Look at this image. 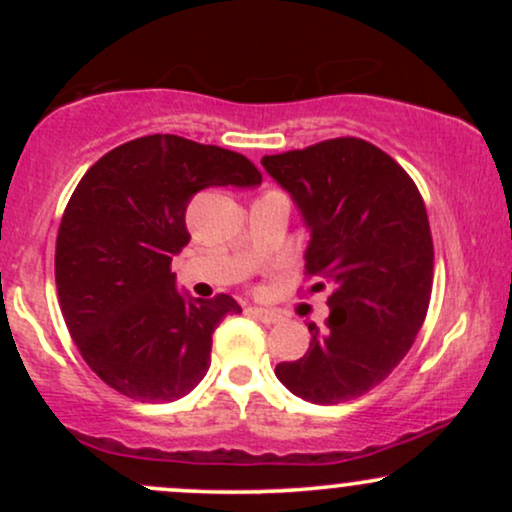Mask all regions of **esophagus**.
Wrapping results in <instances>:
<instances>
[{"label": "esophagus", "mask_w": 512, "mask_h": 512, "mask_svg": "<svg viewBox=\"0 0 512 512\" xmlns=\"http://www.w3.org/2000/svg\"><path fill=\"white\" fill-rule=\"evenodd\" d=\"M252 317H257V320L262 322V325H276V322H281V315L274 313V310H264V308H250Z\"/></svg>", "instance_id": "esophagus-1"}]
</instances>
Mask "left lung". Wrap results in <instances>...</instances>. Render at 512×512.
Wrapping results in <instances>:
<instances>
[{
  "label": "left lung",
  "instance_id": "1",
  "mask_svg": "<svg viewBox=\"0 0 512 512\" xmlns=\"http://www.w3.org/2000/svg\"><path fill=\"white\" fill-rule=\"evenodd\" d=\"M293 197L310 243L305 274L330 284L325 327L276 378L313 404L366 395L407 356L433 289V240L419 187L395 158L356 137L264 156ZM317 281L310 291H322Z\"/></svg>",
  "mask_w": 512,
  "mask_h": 512
}]
</instances>
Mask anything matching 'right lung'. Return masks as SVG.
I'll return each mask as SVG.
<instances>
[{"label":"right lung","instance_id":"right-lung-1","mask_svg":"<svg viewBox=\"0 0 512 512\" xmlns=\"http://www.w3.org/2000/svg\"><path fill=\"white\" fill-rule=\"evenodd\" d=\"M243 154L178 134L132 139L98 158L64 209L55 250L60 308L88 368L120 395L173 402L211 363V334L240 305L175 289L190 243L185 211L204 187H255Z\"/></svg>","mask_w":512,"mask_h":512}]
</instances>
